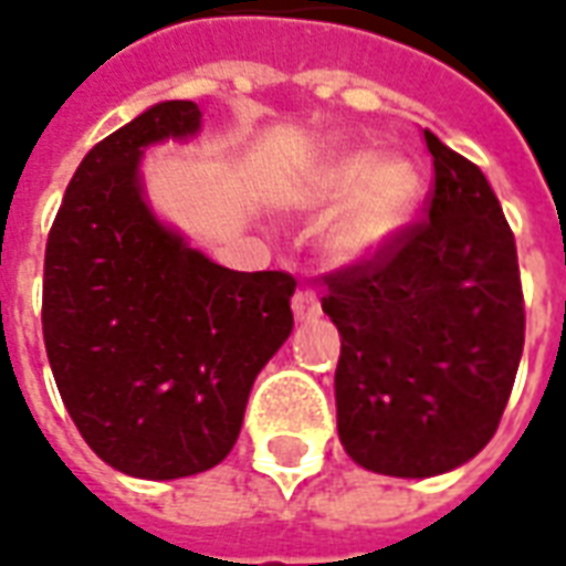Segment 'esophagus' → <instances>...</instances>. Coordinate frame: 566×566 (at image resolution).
<instances>
[{
  "label": "esophagus",
  "instance_id": "esophagus-1",
  "mask_svg": "<svg viewBox=\"0 0 566 566\" xmlns=\"http://www.w3.org/2000/svg\"><path fill=\"white\" fill-rule=\"evenodd\" d=\"M291 308H294L296 321H312L321 315V303L315 291H296L294 300H291Z\"/></svg>",
  "mask_w": 566,
  "mask_h": 566
}]
</instances>
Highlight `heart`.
I'll return each instance as SVG.
<instances>
[{"mask_svg":"<svg viewBox=\"0 0 566 566\" xmlns=\"http://www.w3.org/2000/svg\"><path fill=\"white\" fill-rule=\"evenodd\" d=\"M318 197L336 202L355 197L333 227L331 248L339 258H360L385 245L409 221L416 209L418 178L406 163H381L379 154L357 150L324 172Z\"/></svg>","mask_w":566,"mask_h":566,"instance_id":"heart-1","label":"heart"}]
</instances>
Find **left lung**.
Listing matches in <instances>:
<instances>
[{"label":"left lung","mask_w":566,"mask_h":566,"mask_svg":"<svg viewBox=\"0 0 566 566\" xmlns=\"http://www.w3.org/2000/svg\"><path fill=\"white\" fill-rule=\"evenodd\" d=\"M424 221L324 275L321 308L343 336L336 424L373 473L427 479L494 437L524 348L515 235L482 169L424 129Z\"/></svg>","instance_id":"1"}]
</instances>
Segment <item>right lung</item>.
<instances>
[{"label":"right lung","mask_w":566,"mask_h":566,"mask_svg":"<svg viewBox=\"0 0 566 566\" xmlns=\"http://www.w3.org/2000/svg\"><path fill=\"white\" fill-rule=\"evenodd\" d=\"M197 103L150 105L93 145L44 248L42 333L81 437L136 479L221 463L251 385L294 331V275L211 263L145 202L142 150L199 129Z\"/></svg>","instance_id":"right-lung-1"}]
</instances>
